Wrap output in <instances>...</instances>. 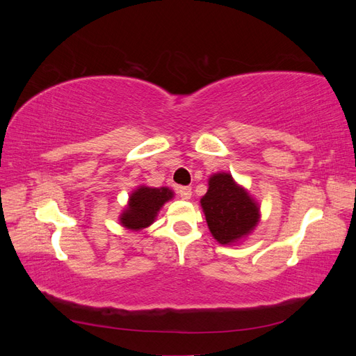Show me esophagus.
<instances>
[{
  "label": "esophagus",
  "instance_id": "1",
  "mask_svg": "<svg viewBox=\"0 0 356 356\" xmlns=\"http://www.w3.org/2000/svg\"><path fill=\"white\" fill-rule=\"evenodd\" d=\"M177 191H178V195L181 196V199H184V200L191 199V195H193L191 187H178Z\"/></svg>",
  "mask_w": 356,
  "mask_h": 356
}]
</instances>
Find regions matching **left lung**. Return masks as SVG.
Instances as JSON below:
<instances>
[{"label": "left lung", "mask_w": 356, "mask_h": 356, "mask_svg": "<svg viewBox=\"0 0 356 356\" xmlns=\"http://www.w3.org/2000/svg\"><path fill=\"white\" fill-rule=\"evenodd\" d=\"M208 186L200 204L213 239L232 245L246 238L260 221L258 202L225 172L213 174Z\"/></svg>", "instance_id": "left-lung-1"}]
</instances>
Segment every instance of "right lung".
<instances>
[{
	"label": "right lung",
	"instance_id": "right-lung-1",
	"mask_svg": "<svg viewBox=\"0 0 356 356\" xmlns=\"http://www.w3.org/2000/svg\"><path fill=\"white\" fill-rule=\"evenodd\" d=\"M172 197H174V191L168 187L153 188L139 186L129 196L127 207L120 215V224L135 232L148 227L154 222L160 208Z\"/></svg>",
	"mask_w": 356,
	"mask_h": 356
}]
</instances>
